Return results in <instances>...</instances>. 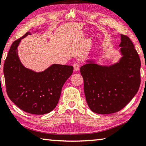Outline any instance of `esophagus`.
I'll return each mask as SVG.
<instances>
[{"label": "esophagus", "mask_w": 146, "mask_h": 146, "mask_svg": "<svg viewBox=\"0 0 146 146\" xmlns=\"http://www.w3.org/2000/svg\"><path fill=\"white\" fill-rule=\"evenodd\" d=\"M73 67L74 70L78 71L80 68V62H75V63L73 64Z\"/></svg>", "instance_id": "1"}]
</instances>
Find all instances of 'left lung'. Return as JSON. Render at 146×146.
Returning a JSON list of instances; mask_svg holds the SVG:
<instances>
[{
    "label": "left lung",
    "mask_w": 146,
    "mask_h": 146,
    "mask_svg": "<svg viewBox=\"0 0 146 146\" xmlns=\"http://www.w3.org/2000/svg\"><path fill=\"white\" fill-rule=\"evenodd\" d=\"M123 57L110 66L90 63L80 68L84 92L93 112L107 115L122 110L137 93L141 84V59L130 38L121 34Z\"/></svg>",
    "instance_id": "1"
}]
</instances>
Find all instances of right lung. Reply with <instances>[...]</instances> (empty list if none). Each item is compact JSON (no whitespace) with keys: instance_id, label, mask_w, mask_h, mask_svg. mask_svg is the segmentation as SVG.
Segmentation results:
<instances>
[{"instance_id":"obj_1","label":"right lung","mask_w":146,"mask_h":146,"mask_svg":"<svg viewBox=\"0 0 146 146\" xmlns=\"http://www.w3.org/2000/svg\"><path fill=\"white\" fill-rule=\"evenodd\" d=\"M27 32L11 45L4 65L5 84L8 97L25 112L44 115L58 103L62 87L72 75V66L54 64L42 72L26 68L18 56V47Z\"/></svg>"}]
</instances>
